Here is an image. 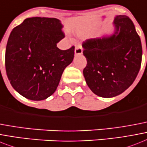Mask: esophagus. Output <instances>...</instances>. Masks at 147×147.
Returning <instances> with one entry per match:
<instances>
[{"label":"esophagus","instance_id":"1","mask_svg":"<svg viewBox=\"0 0 147 147\" xmlns=\"http://www.w3.org/2000/svg\"><path fill=\"white\" fill-rule=\"evenodd\" d=\"M82 52H83V49H82V46L80 45H77V46L76 47V49H75V54L81 55L82 54Z\"/></svg>","mask_w":147,"mask_h":147}]
</instances>
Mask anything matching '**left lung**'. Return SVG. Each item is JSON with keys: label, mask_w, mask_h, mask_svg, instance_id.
<instances>
[{"label": "left lung", "mask_w": 147, "mask_h": 147, "mask_svg": "<svg viewBox=\"0 0 147 147\" xmlns=\"http://www.w3.org/2000/svg\"><path fill=\"white\" fill-rule=\"evenodd\" d=\"M113 34L82 44L87 65L83 74L92 92L101 97L118 96L133 84L142 60V45L131 19L117 15Z\"/></svg>", "instance_id": "8db88e82"}]
</instances>
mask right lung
<instances>
[{
    "mask_svg": "<svg viewBox=\"0 0 147 147\" xmlns=\"http://www.w3.org/2000/svg\"><path fill=\"white\" fill-rule=\"evenodd\" d=\"M56 18H27L13 29L7 44L5 66L12 87L31 100H43L56 91L62 74L72 62L75 47L59 50L64 38Z\"/></svg>",
    "mask_w": 147,
    "mask_h": 147,
    "instance_id": "right-lung-1",
    "label": "right lung"
}]
</instances>
